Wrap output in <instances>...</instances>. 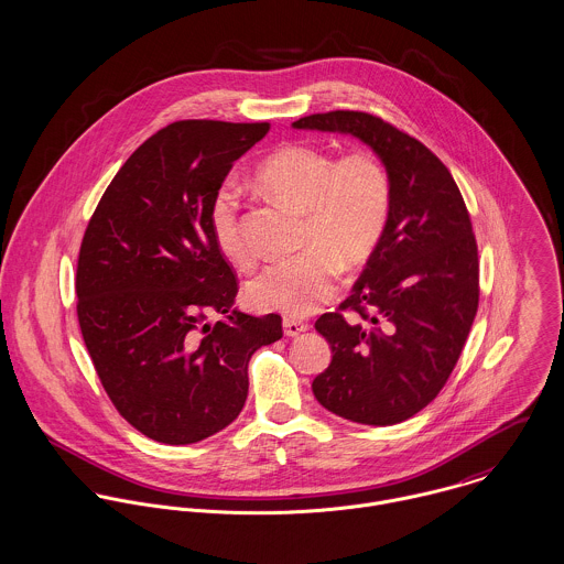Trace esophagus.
Instances as JSON below:
<instances>
[{
	"label": "esophagus",
	"mask_w": 564,
	"mask_h": 564,
	"mask_svg": "<svg viewBox=\"0 0 564 564\" xmlns=\"http://www.w3.org/2000/svg\"><path fill=\"white\" fill-rule=\"evenodd\" d=\"M282 327H284V334L291 336V338L304 334L307 329L306 323H304V321H297V318H284V321H282Z\"/></svg>",
	"instance_id": "obj_1"
}]
</instances>
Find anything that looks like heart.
Returning <instances> with one entry per match:
<instances>
[{"label":"heart","instance_id":"b5f03b06","mask_svg":"<svg viewBox=\"0 0 564 564\" xmlns=\"http://www.w3.org/2000/svg\"><path fill=\"white\" fill-rule=\"evenodd\" d=\"M258 185L306 213V252L267 264L250 284V302L284 316H306L336 295L338 269H358L379 250L390 215L392 181L368 153L336 156L314 144L293 142L269 154L257 170ZM210 235L221 254L248 264L239 194L226 181L208 208Z\"/></svg>","mask_w":564,"mask_h":564}]
</instances>
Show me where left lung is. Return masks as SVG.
Listing matches in <instances>:
<instances>
[{"instance_id": "left-lung-1", "label": "left lung", "mask_w": 564, "mask_h": 564, "mask_svg": "<svg viewBox=\"0 0 564 564\" xmlns=\"http://www.w3.org/2000/svg\"><path fill=\"white\" fill-rule=\"evenodd\" d=\"M293 127L358 138L392 181V215L379 250L351 297L314 323L332 361L312 392L351 422H403L440 394L476 316L478 250L462 192L422 142L377 116L338 109ZM343 308H356L359 321L347 322Z\"/></svg>"}]
</instances>
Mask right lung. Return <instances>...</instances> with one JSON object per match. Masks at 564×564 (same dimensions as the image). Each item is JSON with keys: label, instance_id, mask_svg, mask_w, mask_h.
<instances>
[{"label": "right lung", "instance_id": "right-lung-1", "mask_svg": "<svg viewBox=\"0 0 564 564\" xmlns=\"http://www.w3.org/2000/svg\"><path fill=\"white\" fill-rule=\"evenodd\" d=\"M267 131L167 124L124 161L86 228L82 336L113 408L154 442L196 444L226 429L246 405L252 354L282 338L280 314L232 307L237 275L208 226L213 194Z\"/></svg>", "mask_w": 564, "mask_h": 564}]
</instances>
